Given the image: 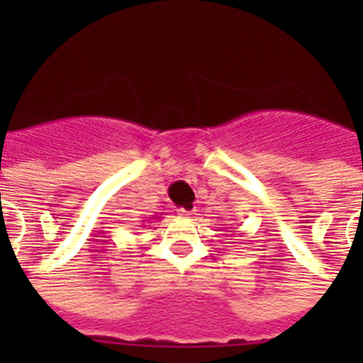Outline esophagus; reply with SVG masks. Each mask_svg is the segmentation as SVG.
Segmentation results:
<instances>
[{
    "mask_svg": "<svg viewBox=\"0 0 363 363\" xmlns=\"http://www.w3.org/2000/svg\"><path fill=\"white\" fill-rule=\"evenodd\" d=\"M177 215L182 216V218H186V216L194 215V209H184V207H181V209H177Z\"/></svg>",
    "mask_w": 363,
    "mask_h": 363,
    "instance_id": "obj_1",
    "label": "esophagus"
}]
</instances>
